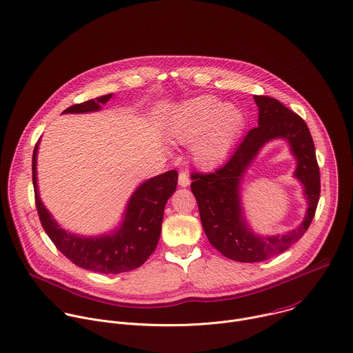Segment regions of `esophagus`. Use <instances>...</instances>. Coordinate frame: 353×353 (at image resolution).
Returning <instances> with one entry per match:
<instances>
[{
	"mask_svg": "<svg viewBox=\"0 0 353 353\" xmlns=\"http://www.w3.org/2000/svg\"><path fill=\"white\" fill-rule=\"evenodd\" d=\"M190 183H191V180H190L188 173L187 172H180V174H179V185L188 187Z\"/></svg>",
	"mask_w": 353,
	"mask_h": 353,
	"instance_id": "34e87169",
	"label": "esophagus"
}]
</instances>
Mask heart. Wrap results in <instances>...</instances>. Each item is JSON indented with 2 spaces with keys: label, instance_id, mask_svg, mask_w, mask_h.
Listing matches in <instances>:
<instances>
[{
  "label": "heart",
  "instance_id": "obj_1",
  "mask_svg": "<svg viewBox=\"0 0 353 353\" xmlns=\"http://www.w3.org/2000/svg\"><path fill=\"white\" fill-rule=\"evenodd\" d=\"M245 125L238 107L213 96H198L173 110L168 132L179 143H191L192 158L199 166L212 168L231 154Z\"/></svg>",
  "mask_w": 353,
  "mask_h": 353
}]
</instances>
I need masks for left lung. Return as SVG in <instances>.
Returning a JSON list of instances; mask_svg holds the SVG:
<instances>
[{
	"mask_svg": "<svg viewBox=\"0 0 353 353\" xmlns=\"http://www.w3.org/2000/svg\"><path fill=\"white\" fill-rule=\"evenodd\" d=\"M259 126L249 130L228 162L213 173H192L191 191L198 202L203 231L223 256L239 263H260L289 249L310 228L321 195V174L311 132L304 119L270 96H254ZM286 139L298 161L294 176L303 184L307 213L302 224L283 236L256 234L244 219L240 190L245 170L271 139Z\"/></svg>",
	"mask_w": 353,
	"mask_h": 353,
	"instance_id": "obj_1",
	"label": "left lung"
}]
</instances>
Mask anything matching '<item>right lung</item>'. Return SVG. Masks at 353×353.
Wrapping results in <instances>:
<instances>
[{"label":"right lung","mask_w":353,"mask_h":353,"mask_svg":"<svg viewBox=\"0 0 353 353\" xmlns=\"http://www.w3.org/2000/svg\"><path fill=\"white\" fill-rule=\"evenodd\" d=\"M111 97L112 93L71 105L63 114L99 111ZM38 144L39 140L32 152L35 206L45 232L59 252L75 265L100 274H121L143 265L158 245L163 210L177 187V172L169 170L141 183L132 194L121 224L112 232L99 236H81L63 230L39 198L37 184Z\"/></svg>","instance_id":"add662e5"}]
</instances>
